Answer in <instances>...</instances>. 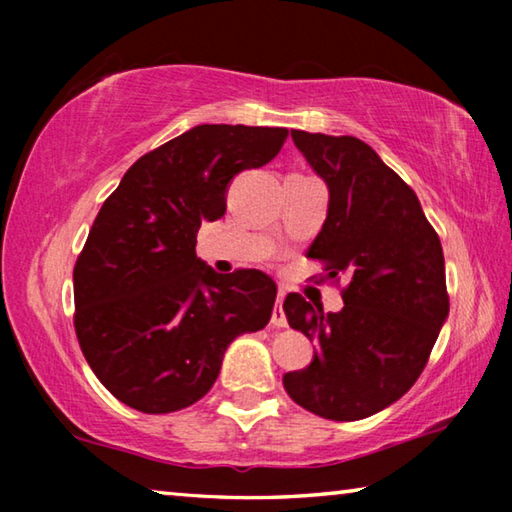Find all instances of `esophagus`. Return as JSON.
<instances>
[{
	"label": "esophagus",
	"instance_id": "1",
	"mask_svg": "<svg viewBox=\"0 0 512 512\" xmlns=\"http://www.w3.org/2000/svg\"><path fill=\"white\" fill-rule=\"evenodd\" d=\"M287 296V291L284 287L277 289V300H275V307H273V316H271V325L273 327H287V316H284V309H282V300Z\"/></svg>",
	"mask_w": 512,
	"mask_h": 512
}]
</instances>
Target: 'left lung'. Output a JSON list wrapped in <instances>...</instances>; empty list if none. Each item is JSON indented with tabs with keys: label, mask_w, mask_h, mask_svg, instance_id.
I'll return each mask as SVG.
<instances>
[{
	"label": "left lung",
	"mask_w": 512,
	"mask_h": 512,
	"mask_svg": "<svg viewBox=\"0 0 512 512\" xmlns=\"http://www.w3.org/2000/svg\"><path fill=\"white\" fill-rule=\"evenodd\" d=\"M293 144L329 187V207L307 257L329 277L350 275L345 307L323 314L289 293V325L318 345L284 388L302 409L352 422L409 391L449 314L445 257L418 196L352 135L291 131Z\"/></svg>",
	"instance_id": "1"
}]
</instances>
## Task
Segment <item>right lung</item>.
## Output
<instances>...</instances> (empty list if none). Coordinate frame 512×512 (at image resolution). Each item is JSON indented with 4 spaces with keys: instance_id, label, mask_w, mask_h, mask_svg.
Wrapping results in <instances>:
<instances>
[{
    "instance_id": "add662e5",
    "label": "right lung",
    "mask_w": 512,
    "mask_h": 512,
    "mask_svg": "<svg viewBox=\"0 0 512 512\" xmlns=\"http://www.w3.org/2000/svg\"><path fill=\"white\" fill-rule=\"evenodd\" d=\"M287 128L203 124L142 155L101 205L74 266V329L108 391L142 413L192 406L239 334L266 327L277 287L257 268L196 257L225 189L280 153Z\"/></svg>"
}]
</instances>
